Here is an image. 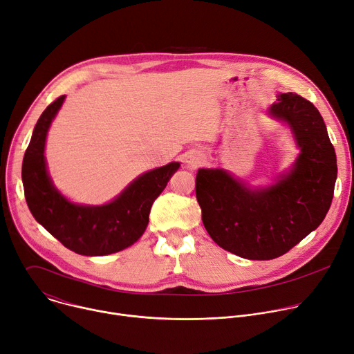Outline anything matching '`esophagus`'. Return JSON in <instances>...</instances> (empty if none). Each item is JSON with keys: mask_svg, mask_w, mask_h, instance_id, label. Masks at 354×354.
Returning a JSON list of instances; mask_svg holds the SVG:
<instances>
[{"mask_svg": "<svg viewBox=\"0 0 354 354\" xmlns=\"http://www.w3.org/2000/svg\"><path fill=\"white\" fill-rule=\"evenodd\" d=\"M185 161H187V165L192 167V169H196V167H198L201 162L204 161V157L201 156V154H189V156H187V158H185Z\"/></svg>", "mask_w": 354, "mask_h": 354, "instance_id": "34e87169", "label": "esophagus"}]
</instances>
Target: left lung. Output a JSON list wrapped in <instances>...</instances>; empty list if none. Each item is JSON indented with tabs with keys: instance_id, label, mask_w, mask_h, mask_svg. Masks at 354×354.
<instances>
[{
	"instance_id": "left-lung-1",
	"label": "left lung",
	"mask_w": 354,
	"mask_h": 354,
	"mask_svg": "<svg viewBox=\"0 0 354 354\" xmlns=\"http://www.w3.org/2000/svg\"><path fill=\"white\" fill-rule=\"evenodd\" d=\"M268 113L289 126L301 150L274 184L251 188L223 169H200L196 177L209 236L252 261L275 259L315 231L330 208L337 177L335 147L313 103L281 93Z\"/></svg>"
}]
</instances>
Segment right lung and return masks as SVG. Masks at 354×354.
I'll list each match as a JSON object with an SVG mask.
<instances>
[{
    "label": "right lung",
    "instance_id": "right-lung-1",
    "mask_svg": "<svg viewBox=\"0 0 354 354\" xmlns=\"http://www.w3.org/2000/svg\"><path fill=\"white\" fill-rule=\"evenodd\" d=\"M65 100L52 102L38 119L22 161L25 200L34 218L68 250L86 257L119 252L147 228L154 200L166 188L180 162L150 170L134 178L111 203L84 205L69 201L49 177L45 160L46 134Z\"/></svg>",
    "mask_w": 354,
    "mask_h": 354
}]
</instances>
